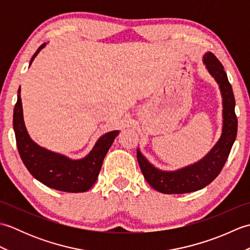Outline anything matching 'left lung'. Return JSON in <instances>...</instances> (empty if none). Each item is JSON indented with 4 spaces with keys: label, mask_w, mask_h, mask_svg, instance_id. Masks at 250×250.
Instances as JSON below:
<instances>
[{
    "label": "left lung",
    "mask_w": 250,
    "mask_h": 250,
    "mask_svg": "<svg viewBox=\"0 0 250 250\" xmlns=\"http://www.w3.org/2000/svg\"><path fill=\"white\" fill-rule=\"evenodd\" d=\"M207 70L219 83L224 105V125L219 141L207 155L192 166L174 172H164L152 167L137 149L136 157L146 182L159 192L180 194L198 191L206 187L218 176L230 155L237 134L235 99L231 83L221 62L213 52H207L203 59Z\"/></svg>",
    "instance_id": "8db88e82"
}]
</instances>
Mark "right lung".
<instances>
[{
	"mask_svg": "<svg viewBox=\"0 0 250 250\" xmlns=\"http://www.w3.org/2000/svg\"><path fill=\"white\" fill-rule=\"evenodd\" d=\"M45 45L44 43L39 47L32 57L30 65ZM13 125L20 158L32 176L47 187L65 192H84L92 187L97 182L106 153L119 133V131H111L101 136L89 155L81 160H71L59 153L47 150L35 144L26 132L20 88L14 108Z\"/></svg>",
	"mask_w": 250,
	"mask_h": 250,
	"instance_id": "1",
	"label": "right lung"
}]
</instances>
